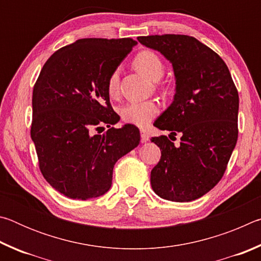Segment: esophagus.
<instances>
[{
    "label": "esophagus",
    "instance_id": "1",
    "mask_svg": "<svg viewBox=\"0 0 261 261\" xmlns=\"http://www.w3.org/2000/svg\"><path fill=\"white\" fill-rule=\"evenodd\" d=\"M140 137H141V141H143V143H146V141L149 140L148 132L145 131V130H141L140 131Z\"/></svg>",
    "mask_w": 261,
    "mask_h": 261
}]
</instances>
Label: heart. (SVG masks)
Returning <instances> with one entry per match:
<instances>
[{"label":"heart","instance_id":"b5f03b06","mask_svg":"<svg viewBox=\"0 0 261 261\" xmlns=\"http://www.w3.org/2000/svg\"><path fill=\"white\" fill-rule=\"evenodd\" d=\"M134 65L138 71L152 82H159L165 73V63L161 57L154 51L143 50L137 54ZM118 72L110 73L107 82V90L110 95L117 93ZM159 112V107L154 101H139L130 102L121 109L122 120L129 124L137 126H146Z\"/></svg>","mask_w":261,"mask_h":261}]
</instances>
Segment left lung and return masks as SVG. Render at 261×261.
Returning <instances> with one entry per match:
<instances>
[{
	"label": "left lung",
	"mask_w": 261,
	"mask_h": 261,
	"mask_svg": "<svg viewBox=\"0 0 261 261\" xmlns=\"http://www.w3.org/2000/svg\"><path fill=\"white\" fill-rule=\"evenodd\" d=\"M173 64L174 101L154 123L180 135L153 137L161 159L151 171L153 191L163 199L192 201L222 178L238 137L240 98L224 61L196 38L183 34L138 37ZM176 139V138H175Z\"/></svg>",
	"instance_id": "8db88e82"
}]
</instances>
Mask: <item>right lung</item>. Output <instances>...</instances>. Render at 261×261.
I'll return each instance as SVG.
<instances>
[{
	"instance_id": "obj_1",
	"label": "right lung",
	"mask_w": 261,
	"mask_h": 261,
	"mask_svg": "<svg viewBox=\"0 0 261 261\" xmlns=\"http://www.w3.org/2000/svg\"><path fill=\"white\" fill-rule=\"evenodd\" d=\"M136 45L131 38L79 39L55 51L39 74L31 138L43 177L65 197L102 196L112 187L115 163L139 145L138 127H112L120 116L107 90L110 73ZM105 125V134L95 132Z\"/></svg>"
}]
</instances>
